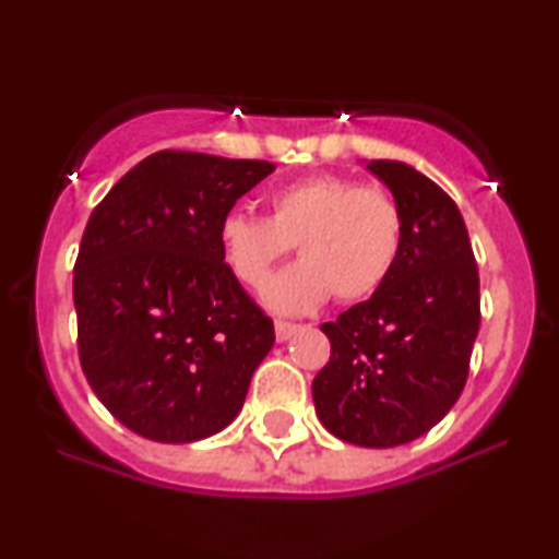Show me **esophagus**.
<instances>
[{
  "label": "esophagus",
  "mask_w": 559,
  "mask_h": 559,
  "mask_svg": "<svg viewBox=\"0 0 559 559\" xmlns=\"http://www.w3.org/2000/svg\"><path fill=\"white\" fill-rule=\"evenodd\" d=\"M297 323H287V320H277V323H274V335H277V341H287V338H293V333L297 331Z\"/></svg>",
  "instance_id": "1"
}]
</instances>
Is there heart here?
I'll use <instances>...</instances> for the list:
<instances>
[{"instance_id": "1", "label": "heart", "mask_w": 559, "mask_h": 559, "mask_svg": "<svg viewBox=\"0 0 559 559\" xmlns=\"http://www.w3.org/2000/svg\"><path fill=\"white\" fill-rule=\"evenodd\" d=\"M224 259L243 285L259 287L293 249L302 262L264 285V302L282 312L316 308L328 295L364 300L394 272L404 213L392 190L346 175H312L270 198V218L231 211L221 218Z\"/></svg>"}]
</instances>
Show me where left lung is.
<instances>
[{
    "instance_id": "1",
    "label": "left lung",
    "mask_w": 559,
    "mask_h": 559,
    "mask_svg": "<svg viewBox=\"0 0 559 559\" xmlns=\"http://www.w3.org/2000/svg\"><path fill=\"white\" fill-rule=\"evenodd\" d=\"M404 213L389 280L320 331L331 358L312 379L325 430L394 448L432 430L461 396L480 325L478 266L453 198L415 167L371 159Z\"/></svg>"
}]
</instances>
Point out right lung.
I'll return each instance as SVG.
<instances>
[{
  "mask_svg": "<svg viewBox=\"0 0 559 559\" xmlns=\"http://www.w3.org/2000/svg\"><path fill=\"white\" fill-rule=\"evenodd\" d=\"M274 167L163 150L91 213L73 266L81 369L142 438L193 442L224 430L270 354L272 318L228 270L218 226Z\"/></svg>",
  "mask_w": 559,
  "mask_h": 559,
  "instance_id": "obj_1",
  "label": "right lung"
}]
</instances>
